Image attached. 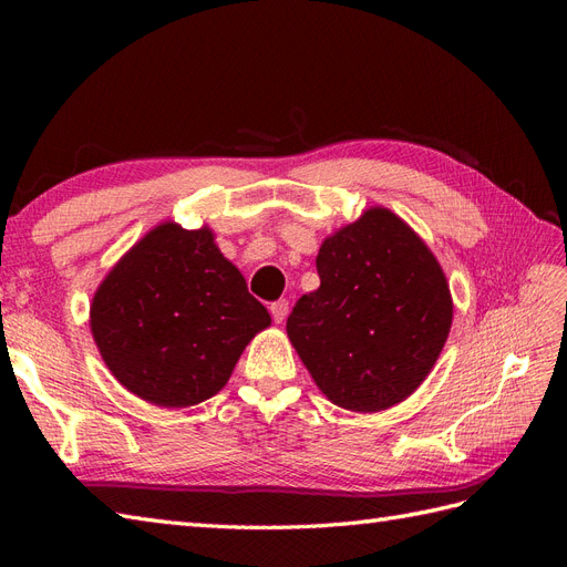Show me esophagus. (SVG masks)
<instances>
[{"mask_svg": "<svg viewBox=\"0 0 567 567\" xmlns=\"http://www.w3.org/2000/svg\"><path fill=\"white\" fill-rule=\"evenodd\" d=\"M269 312H271V319L281 323L286 317H288V300H277L269 305Z\"/></svg>", "mask_w": 567, "mask_h": 567, "instance_id": "1", "label": "esophagus"}]
</instances>
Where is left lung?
I'll return each instance as SVG.
<instances>
[{
    "mask_svg": "<svg viewBox=\"0 0 567 567\" xmlns=\"http://www.w3.org/2000/svg\"><path fill=\"white\" fill-rule=\"evenodd\" d=\"M321 286L302 296L286 331L333 404L383 411L435 367L452 329L450 284L419 234L388 208H369L326 238Z\"/></svg>",
    "mask_w": 567,
    "mask_h": 567,
    "instance_id": "8db88e82",
    "label": "left lung"
}]
</instances>
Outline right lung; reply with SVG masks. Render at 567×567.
Instances as JSON below:
<instances>
[{"mask_svg": "<svg viewBox=\"0 0 567 567\" xmlns=\"http://www.w3.org/2000/svg\"><path fill=\"white\" fill-rule=\"evenodd\" d=\"M269 323L213 231L175 221L120 257L90 307L94 342L120 385L165 409L217 394Z\"/></svg>", "mask_w": 567, "mask_h": 567, "instance_id": "right-lung-1", "label": "right lung"}]
</instances>
